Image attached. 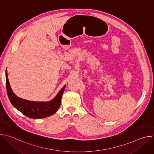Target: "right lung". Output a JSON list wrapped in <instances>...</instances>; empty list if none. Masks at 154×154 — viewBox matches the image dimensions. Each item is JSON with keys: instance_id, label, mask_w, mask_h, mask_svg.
<instances>
[{"instance_id": "1", "label": "right lung", "mask_w": 154, "mask_h": 154, "mask_svg": "<svg viewBox=\"0 0 154 154\" xmlns=\"http://www.w3.org/2000/svg\"><path fill=\"white\" fill-rule=\"evenodd\" d=\"M5 76L7 91L10 102L14 107L23 115L30 118L41 119L50 116L57 112L61 104V97L66 86H63L57 96L50 101H30L17 97L13 92L11 88L7 70L5 72Z\"/></svg>"}]
</instances>
